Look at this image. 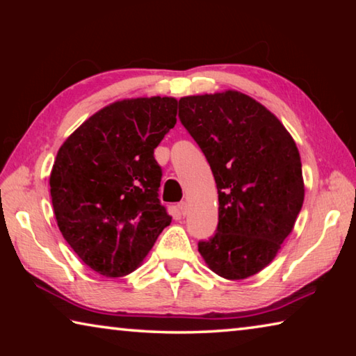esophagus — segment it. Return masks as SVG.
Returning <instances> with one entry per match:
<instances>
[{
	"mask_svg": "<svg viewBox=\"0 0 356 356\" xmlns=\"http://www.w3.org/2000/svg\"><path fill=\"white\" fill-rule=\"evenodd\" d=\"M179 210H180V213H182L184 216L186 215V213H188V202H185V201H182V202H180L179 204Z\"/></svg>",
	"mask_w": 356,
	"mask_h": 356,
	"instance_id": "34e87169",
	"label": "esophagus"
}]
</instances>
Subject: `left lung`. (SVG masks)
<instances>
[{
  "mask_svg": "<svg viewBox=\"0 0 356 356\" xmlns=\"http://www.w3.org/2000/svg\"><path fill=\"white\" fill-rule=\"evenodd\" d=\"M179 118L218 188V227L197 251L221 278H250L278 254L303 206L297 144L272 111L232 89L182 97Z\"/></svg>",
  "mask_w": 356,
  "mask_h": 356,
  "instance_id": "left-lung-1",
  "label": "left lung"
}]
</instances>
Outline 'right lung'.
<instances>
[{"label": "right lung", "mask_w": 356, "mask_h": 356, "mask_svg": "<svg viewBox=\"0 0 356 356\" xmlns=\"http://www.w3.org/2000/svg\"><path fill=\"white\" fill-rule=\"evenodd\" d=\"M176 116L174 97L118 100L84 120L58 150L50 174L58 227L99 275L135 272L170 226L154 149Z\"/></svg>", "instance_id": "right-lung-1"}]
</instances>
